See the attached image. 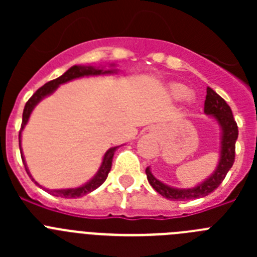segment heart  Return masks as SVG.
<instances>
[{"mask_svg":"<svg viewBox=\"0 0 257 257\" xmlns=\"http://www.w3.org/2000/svg\"><path fill=\"white\" fill-rule=\"evenodd\" d=\"M169 94L175 100H184L187 99L189 103L193 101V95H190V90L183 83H171L169 86Z\"/></svg>","mask_w":257,"mask_h":257,"instance_id":"b5f03b06","label":"heart"}]
</instances>
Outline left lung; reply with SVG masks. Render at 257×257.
Returning <instances> with one entry per match:
<instances>
[{"mask_svg":"<svg viewBox=\"0 0 257 257\" xmlns=\"http://www.w3.org/2000/svg\"><path fill=\"white\" fill-rule=\"evenodd\" d=\"M205 113L219 124L220 128V153L216 169L213 170L210 176H207L205 180H202L194 187L175 188L158 180L152 174L151 167H147L145 174H147L149 184L156 192L160 193L165 198L171 199V201H185V199H196L208 196L222 183V180L225 179V175L234 163L238 126L233 118L230 106L211 87H207Z\"/></svg>","mask_w":257,"mask_h":257,"instance_id":"left-lung-1","label":"left lung"}]
</instances>
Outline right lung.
<instances>
[{
  "mask_svg": "<svg viewBox=\"0 0 257 257\" xmlns=\"http://www.w3.org/2000/svg\"><path fill=\"white\" fill-rule=\"evenodd\" d=\"M114 73H118V69L115 68L114 63L109 64V69H105V67H94V65H73V67H70L64 74H61L59 78L52 79V81L47 82L46 85H44L41 88H38L37 91L32 95L31 99L27 101L26 106H24V110H23L22 128H20L19 131L20 154H22L23 163H24V166H26V171L27 174L29 175V178L35 181L38 187L44 188V189L46 190V192H49L50 194H54V196L56 197H63V198H79V197L86 196V194H88V193L94 192V190L100 187L101 184H103L104 181L106 180V178H108L109 171H110V169H112V162H113L114 152L117 151L121 145H119V147H112V148H109L108 151L105 152V154H104L103 157V161H101L100 167H99V170L96 171V174H95L90 180L86 181L85 184H82V185H79V187H76V188H64V189H49V188L42 187L41 184H38L37 181L33 179V176H32L31 172H29L28 166H27L26 158H24V154H23V149H22V133L23 130H24L26 124L28 123L29 117H31L33 109L36 108V105H37L41 100H44L45 97L54 94V92L56 91V88H58L60 85H64V83L70 82V81H73V79L82 78V77L108 76V74H114Z\"/></svg>",
  "mask_w": 257,
  "mask_h": 257,
  "instance_id": "add662e5",
  "label": "right lung"
}]
</instances>
